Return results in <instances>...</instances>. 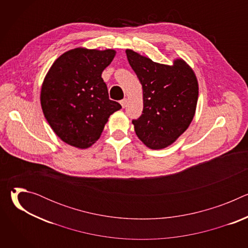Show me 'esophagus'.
<instances>
[{
	"label": "esophagus",
	"instance_id": "34e87169",
	"mask_svg": "<svg viewBox=\"0 0 248 248\" xmlns=\"http://www.w3.org/2000/svg\"><path fill=\"white\" fill-rule=\"evenodd\" d=\"M120 103H121V105H122V107H123V108H125V107H126V105H127V99H123Z\"/></svg>",
	"mask_w": 248,
	"mask_h": 248
}]
</instances>
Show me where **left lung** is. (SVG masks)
<instances>
[{
	"mask_svg": "<svg viewBox=\"0 0 248 248\" xmlns=\"http://www.w3.org/2000/svg\"><path fill=\"white\" fill-rule=\"evenodd\" d=\"M128 62L143 90V111L132 120L137 137L150 149H163L189 126L198 100V81L183 60L172 65L153 62L127 49Z\"/></svg>",
	"mask_w": 248,
	"mask_h": 248,
	"instance_id": "obj_1",
	"label": "left lung"
}]
</instances>
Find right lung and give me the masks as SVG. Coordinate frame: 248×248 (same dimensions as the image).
Returning a JSON list of instances; mask_svg holds the SVG:
<instances>
[{
	"mask_svg": "<svg viewBox=\"0 0 248 248\" xmlns=\"http://www.w3.org/2000/svg\"><path fill=\"white\" fill-rule=\"evenodd\" d=\"M112 49L76 48L60 56L41 87V107L54 132L66 144L86 149L101 136L109 117L122 106L109 99L103 70L115 58Z\"/></svg>",
	"mask_w": 248,
	"mask_h": 248,
	"instance_id": "1",
	"label": "right lung"
}]
</instances>
